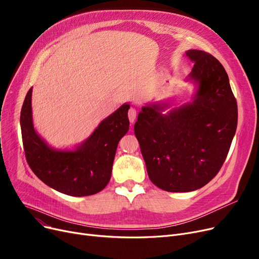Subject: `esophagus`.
I'll list each match as a JSON object with an SVG mask.
<instances>
[{
    "label": "esophagus",
    "instance_id": "34e87169",
    "mask_svg": "<svg viewBox=\"0 0 259 259\" xmlns=\"http://www.w3.org/2000/svg\"><path fill=\"white\" fill-rule=\"evenodd\" d=\"M137 116H138V110H137V109H135L134 107H131V108L129 109V111H128L129 120H130L131 122H134L135 119H137Z\"/></svg>",
    "mask_w": 259,
    "mask_h": 259
}]
</instances>
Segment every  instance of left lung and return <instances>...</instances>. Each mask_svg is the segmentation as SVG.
<instances>
[{
  "label": "left lung",
  "instance_id": "left-lung-1",
  "mask_svg": "<svg viewBox=\"0 0 259 259\" xmlns=\"http://www.w3.org/2000/svg\"><path fill=\"white\" fill-rule=\"evenodd\" d=\"M198 81L195 100L164 115V106L143 107L134 125L150 181L168 192H190L220 172L237 127V102L221 62L188 50Z\"/></svg>",
  "mask_w": 259,
  "mask_h": 259
}]
</instances>
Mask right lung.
<instances>
[{"instance_id":"right-lung-1","label":"right lung","mask_w":259,"mask_h":259,"mask_svg":"<svg viewBox=\"0 0 259 259\" xmlns=\"http://www.w3.org/2000/svg\"><path fill=\"white\" fill-rule=\"evenodd\" d=\"M31 92H27L21 110V130L26 160L32 172L47 186L71 196L97 194L108 185L120 139L129 130L128 104L94 130L74 151H56L34 131L31 116Z\"/></svg>"}]
</instances>
